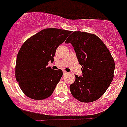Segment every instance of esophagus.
I'll use <instances>...</instances> for the list:
<instances>
[{"label":"esophagus","mask_w":127,"mask_h":127,"mask_svg":"<svg viewBox=\"0 0 127 127\" xmlns=\"http://www.w3.org/2000/svg\"><path fill=\"white\" fill-rule=\"evenodd\" d=\"M67 73L66 71H64V70L63 71V74H64H64H67Z\"/></svg>","instance_id":"34e87169"}]
</instances>
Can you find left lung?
<instances>
[{"label":"left lung","instance_id":"obj_1","mask_svg":"<svg viewBox=\"0 0 127 127\" xmlns=\"http://www.w3.org/2000/svg\"><path fill=\"white\" fill-rule=\"evenodd\" d=\"M65 43L71 44L82 66V76L75 74V81L69 86L72 95L83 103L96 101L105 93L113 79V57L103 42L93 34L74 31Z\"/></svg>","mask_w":127,"mask_h":127}]
</instances>
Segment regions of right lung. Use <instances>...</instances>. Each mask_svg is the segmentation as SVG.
Returning a JSON list of instances; mask_svg holds the SVG:
<instances>
[{
    "instance_id": "add662e5",
    "label": "right lung",
    "mask_w": 127,
    "mask_h": 127,
    "mask_svg": "<svg viewBox=\"0 0 127 127\" xmlns=\"http://www.w3.org/2000/svg\"><path fill=\"white\" fill-rule=\"evenodd\" d=\"M71 32L69 31L48 28L29 37L21 46L15 64V78L23 93L37 100L53 94L63 76L61 69L48 67L54 61L57 47Z\"/></svg>"
}]
</instances>
